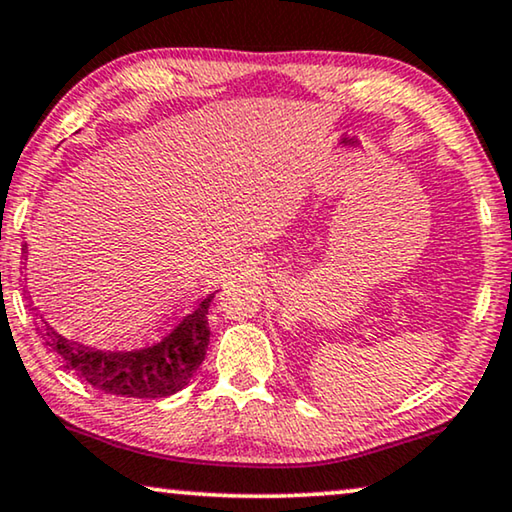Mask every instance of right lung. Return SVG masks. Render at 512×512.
<instances>
[{"mask_svg": "<svg viewBox=\"0 0 512 512\" xmlns=\"http://www.w3.org/2000/svg\"><path fill=\"white\" fill-rule=\"evenodd\" d=\"M208 294L176 325L134 348H99L64 336L50 322L39 320L37 334L43 348L62 364L64 371L115 397L162 399L181 392L204 362L208 336ZM37 311V308H34Z\"/></svg>", "mask_w": 512, "mask_h": 512, "instance_id": "right-lung-1", "label": "right lung"}]
</instances>
